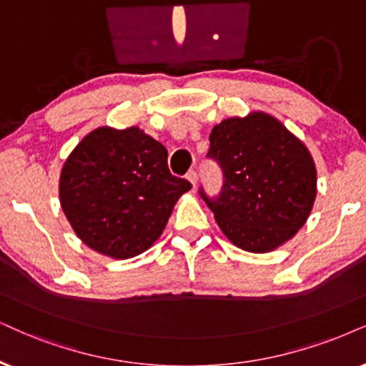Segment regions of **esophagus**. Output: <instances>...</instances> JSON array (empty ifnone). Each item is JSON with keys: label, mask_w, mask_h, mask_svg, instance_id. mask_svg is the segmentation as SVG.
<instances>
[{"label": "esophagus", "mask_w": 366, "mask_h": 366, "mask_svg": "<svg viewBox=\"0 0 366 366\" xmlns=\"http://www.w3.org/2000/svg\"><path fill=\"white\" fill-rule=\"evenodd\" d=\"M186 179L189 180V182L192 184V187L196 189V184H197V172H196V170H191V172L187 174V177H186Z\"/></svg>", "instance_id": "34e87169"}]
</instances>
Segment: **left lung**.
<instances>
[{
    "instance_id": "1",
    "label": "left lung",
    "mask_w": 366,
    "mask_h": 366,
    "mask_svg": "<svg viewBox=\"0 0 366 366\" xmlns=\"http://www.w3.org/2000/svg\"><path fill=\"white\" fill-rule=\"evenodd\" d=\"M209 155L221 165L223 192L202 199L223 234L249 253H268L306 224L316 201L317 170L304 142L263 111L212 128Z\"/></svg>"
}]
</instances>
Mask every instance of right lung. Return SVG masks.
I'll list each match as a JSON object with an SVG mask.
<instances>
[{"label": "right lung", "mask_w": 366, "mask_h": 366, "mask_svg": "<svg viewBox=\"0 0 366 366\" xmlns=\"http://www.w3.org/2000/svg\"><path fill=\"white\" fill-rule=\"evenodd\" d=\"M167 149L138 127H98L64 162L59 199L74 233L101 255L127 260L149 249L191 189L169 172Z\"/></svg>", "instance_id": "right-lung-1"}]
</instances>
